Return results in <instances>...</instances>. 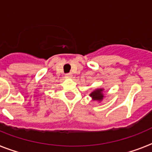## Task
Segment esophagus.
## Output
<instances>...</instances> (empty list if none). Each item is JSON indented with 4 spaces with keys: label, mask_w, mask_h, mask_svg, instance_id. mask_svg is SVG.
<instances>
[{
    "label": "esophagus",
    "mask_w": 152,
    "mask_h": 152,
    "mask_svg": "<svg viewBox=\"0 0 152 152\" xmlns=\"http://www.w3.org/2000/svg\"><path fill=\"white\" fill-rule=\"evenodd\" d=\"M65 76H66L67 78H72V74L67 73V74H65Z\"/></svg>",
    "instance_id": "1"
}]
</instances>
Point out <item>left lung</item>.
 Returning <instances> with one entry per match:
<instances>
[{
  "mask_svg": "<svg viewBox=\"0 0 152 152\" xmlns=\"http://www.w3.org/2000/svg\"><path fill=\"white\" fill-rule=\"evenodd\" d=\"M104 89L103 88H96L90 93V97H91L93 101H97L99 102L102 101L105 96H104Z\"/></svg>",
  "mask_w": 152,
  "mask_h": 152,
  "instance_id": "1",
  "label": "left lung"
}]
</instances>
